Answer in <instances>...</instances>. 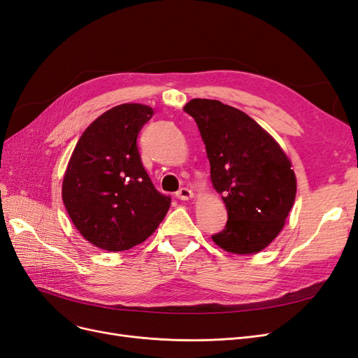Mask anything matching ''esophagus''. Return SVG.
<instances>
[{
  "label": "esophagus",
  "instance_id": "1",
  "mask_svg": "<svg viewBox=\"0 0 358 358\" xmlns=\"http://www.w3.org/2000/svg\"><path fill=\"white\" fill-rule=\"evenodd\" d=\"M176 198L180 201H189L190 198H193V193L192 190H189L187 187H181L177 193H176Z\"/></svg>",
  "mask_w": 358,
  "mask_h": 358
}]
</instances>
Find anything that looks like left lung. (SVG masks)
I'll use <instances>...</instances> for the list:
<instances>
[{"instance_id":"left-lung-1","label":"left lung","mask_w":358,"mask_h":358,"mask_svg":"<svg viewBox=\"0 0 358 358\" xmlns=\"http://www.w3.org/2000/svg\"><path fill=\"white\" fill-rule=\"evenodd\" d=\"M184 111L198 124L213 186L227 210V223L213 241L235 255L266 248L281 232L294 203L296 176L290 160L244 111L198 98L187 102Z\"/></svg>"}]
</instances>
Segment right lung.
Listing matches in <instances>:
<instances>
[{
	"label": "right lung",
	"mask_w": 358,
	"mask_h": 358,
	"mask_svg": "<svg viewBox=\"0 0 358 358\" xmlns=\"http://www.w3.org/2000/svg\"><path fill=\"white\" fill-rule=\"evenodd\" d=\"M143 103H122L80 136L68 164L62 199L90 244L124 251L144 242L164 220L171 198L156 190L141 162L136 138L152 119Z\"/></svg>",
	"instance_id": "obj_1"
}]
</instances>
